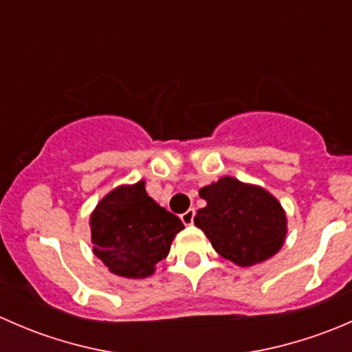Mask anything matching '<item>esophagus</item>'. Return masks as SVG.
I'll return each mask as SVG.
<instances>
[{"instance_id":"obj_1","label":"esophagus","mask_w":352,"mask_h":352,"mask_svg":"<svg viewBox=\"0 0 352 352\" xmlns=\"http://www.w3.org/2000/svg\"><path fill=\"white\" fill-rule=\"evenodd\" d=\"M194 214H196V211H194V209H187L186 212H184V214H180V219H182L184 221V225H192L194 223Z\"/></svg>"}]
</instances>
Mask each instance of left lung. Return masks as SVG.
Wrapping results in <instances>:
<instances>
[{"instance_id": "8db88e82", "label": "left lung", "mask_w": 352, "mask_h": 352, "mask_svg": "<svg viewBox=\"0 0 352 352\" xmlns=\"http://www.w3.org/2000/svg\"><path fill=\"white\" fill-rule=\"evenodd\" d=\"M206 208L194 223L212 248L240 267L261 264L281 250L287 233L281 202L264 187L221 177L199 189Z\"/></svg>"}]
</instances>
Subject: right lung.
I'll return each mask as SVG.
<instances>
[{
	"label": "right lung",
	"instance_id": "add662e5",
	"mask_svg": "<svg viewBox=\"0 0 352 352\" xmlns=\"http://www.w3.org/2000/svg\"><path fill=\"white\" fill-rule=\"evenodd\" d=\"M94 254L112 274L143 279L165 258L182 221L153 201L144 180L119 186L102 197L90 216Z\"/></svg>",
	"mask_w": 352,
	"mask_h": 352
}]
</instances>
